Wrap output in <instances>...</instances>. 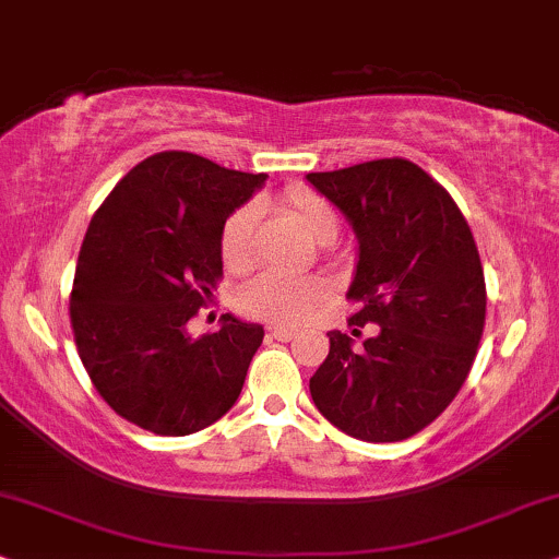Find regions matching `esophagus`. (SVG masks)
Instances as JSON below:
<instances>
[{
	"mask_svg": "<svg viewBox=\"0 0 559 559\" xmlns=\"http://www.w3.org/2000/svg\"><path fill=\"white\" fill-rule=\"evenodd\" d=\"M269 336H274V340H280V342H290V340H295V336H298V332H295V329H290V326H272V329H269Z\"/></svg>",
	"mask_w": 559,
	"mask_h": 559,
	"instance_id": "34e87169",
	"label": "esophagus"
}]
</instances>
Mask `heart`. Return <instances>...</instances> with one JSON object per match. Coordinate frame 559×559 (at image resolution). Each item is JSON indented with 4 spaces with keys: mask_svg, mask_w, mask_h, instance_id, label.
<instances>
[{
    "mask_svg": "<svg viewBox=\"0 0 559 559\" xmlns=\"http://www.w3.org/2000/svg\"><path fill=\"white\" fill-rule=\"evenodd\" d=\"M287 212L295 217L308 236L321 243H329L340 230L334 206L321 194L306 186H293L282 197ZM257 225L259 206L243 204L225 219L219 233V259L230 272H246L257 259ZM326 282L319 277H290V274L264 272L259 277L240 285L236 295V306L240 313L259 321L272 323H300L319 302L326 298Z\"/></svg>",
    "mask_w": 559,
    "mask_h": 559,
    "instance_id": "heart-1",
    "label": "heart"
}]
</instances>
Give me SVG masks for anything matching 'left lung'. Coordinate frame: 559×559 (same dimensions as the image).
Segmentation results:
<instances>
[{
    "label": "left lung",
    "instance_id": "8db88e82",
    "mask_svg": "<svg viewBox=\"0 0 559 559\" xmlns=\"http://www.w3.org/2000/svg\"><path fill=\"white\" fill-rule=\"evenodd\" d=\"M308 181L360 240L349 326L378 323L362 347L329 332V355L311 378L313 404L368 443L417 436L456 399L485 332L487 287L469 223L443 186L404 157Z\"/></svg>",
    "mask_w": 559,
    "mask_h": 559
}]
</instances>
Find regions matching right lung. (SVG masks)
<instances>
[{"label": "right lung", "mask_w": 559, "mask_h": 559, "mask_svg": "<svg viewBox=\"0 0 559 559\" xmlns=\"http://www.w3.org/2000/svg\"><path fill=\"white\" fill-rule=\"evenodd\" d=\"M264 178L165 150L90 219L69 295L74 344L103 402L142 430L189 436L240 396L264 329L225 313L219 332L194 340L186 323L223 280L227 215Z\"/></svg>", "instance_id": "obj_1"}]
</instances>
